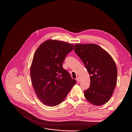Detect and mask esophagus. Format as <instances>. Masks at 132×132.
Instances as JSON below:
<instances>
[{
  "mask_svg": "<svg viewBox=\"0 0 132 132\" xmlns=\"http://www.w3.org/2000/svg\"><path fill=\"white\" fill-rule=\"evenodd\" d=\"M76 80H77V81L78 82H80V77H77V78H76Z\"/></svg>",
  "mask_w": 132,
  "mask_h": 132,
  "instance_id": "esophagus-1",
  "label": "esophagus"
}]
</instances>
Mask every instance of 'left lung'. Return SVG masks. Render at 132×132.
Instances as JSON below:
<instances>
[{
	"instance_id": "obj_1",
	"label": "left lung",
	"mask_w": 132,
	"mask_h": 132,
	"mask_svg": "<svg viewBox=\"0 0 132 132\" xmlns=\"http://www.w3.org/2000/svg\"><path fill=\"white\" fill-rule=\"evenodd\" d=\"M76 53L84 64L90 76L85 98L94 105L106 104L111 98L117 84V68L111 56L95 44H76Z\"/></svg>"
}]
</instances>
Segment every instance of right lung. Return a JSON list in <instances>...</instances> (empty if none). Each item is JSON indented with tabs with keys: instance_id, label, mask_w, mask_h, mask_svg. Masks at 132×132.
Returning a JSON list of instances; mask_svg holds the SVG:
<instances>
[{
	"instance_id": "add662e5",
	"label": "right lung",
	"mask_w": 132,
	"mask_h": 132,
	"mask_svg": "<svg viewBox=\"0 0 132 132\" xmlns=\"http://www.w3.org/2000/svg\"><path fill=\"white\" fill-rule=\"evenodd\" d=\"M73 45L48 40L35 52L30 67V77L38 98L45 105H58L66 97L76 80L63 67L67 55Z\"/></svg>"
}]
</instances>
